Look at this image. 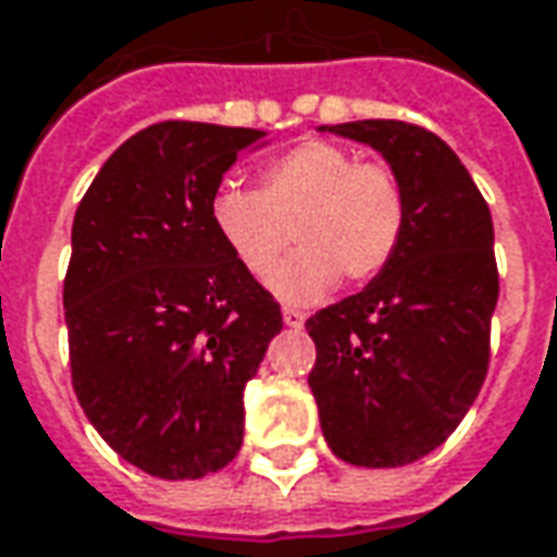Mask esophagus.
I'll use <instances>...</instances> for the list:
<instances>
[{
    "label": "esophagus",
    "mask_w": 557,
    "mask_h": 557,
    "mask_svg": "<svg viewBox=\"0 0 557 557\" xmlns=\"http://www.w3.org/2000/svg\"><path fill=\"white\" fill-rule=\"evenodd\" d=\"M282 319H285L287 327H304L306 312H300V309H290V306H285V312H282Z\"/></svg>",
    "instance_id": "esophagus-1"
}]
</instances>
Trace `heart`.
<instances>
[{"label": "heart", "mask_w": 557, "mask_h": 557, "mask_svg": "<svg viewBox=\"0 0 557 557\" xmlns=\"http://www.w3.org/2000/svg\"><path fill=\"white\" fill-rule=\"evenodd\" d=\"M208 218L242 270L263 278L289 235L301 251L272 273L270 285L290 304H309L346 282L364 285L398 253L408 226V196L398 174L358 162L352 149L306 140L260 168L257 193L220 186Z\"/></svg>", "instance_id": "1"}]
</instances>
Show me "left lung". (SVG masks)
Returning a JSON list of instances; mask_svg holds the SVG:
<instances>
[{"label":"left lung","mask_w":557,"mask_h":557,"mask_svg":"<svg viewBox=\"0 0 557 557\" xmlns=\"http://www.w3.org/2000/svg\"><path fill=\"white\" fill-rule=\"evenodd\" d=\"M322 131L383 152L405 186L408 226L371 285L306 322L315 343L309 389L339 460L408 466L447 442L487 376L499 297L494 220L432 131L398 119Z\"/></svg>","instance_id":"obj_1"}]
</instances>
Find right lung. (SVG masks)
<instances>
[{
  "label": "right lung",
  "instance_id": "1",
  "mask_svg": "<svg viewBox=\"0 0 557 557\" xmlns=\"http://www.w3.org/2000/svg\"><path fill=\"white\" fill-rule=\"evenodd\" d=\"M263 137L149 125L76 208L63 278L73 389L100 438L156 479H201L235 460L242 392L282 331V306L208 218L235 156Z\"/></svg>",
  "mask_w": 557,
  "mask_h": 557
}]
</instances>
